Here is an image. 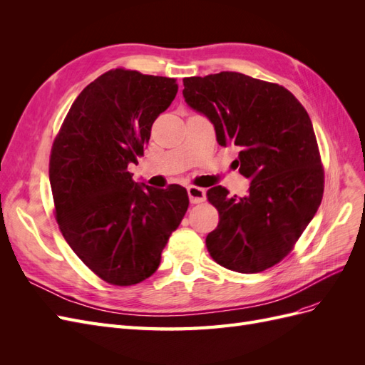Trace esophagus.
<instances>
[{
    "label": "esophagus",
    "instance_id": "obj_1",
    "mask_svg": "<svg viewBox=\"0 0 365 365\" xmlns=\"http://www.w3.org/2000/svg\"><path fill=\"white\" fill-rule=\"evenodd\" d=\"M189 197H190V202L192 204H200L205 201V189H201V187H196V185H190L189 189Z\"/></svg>",
    "mask_w": 365,
    "mask_h": 365
}]
</instances>
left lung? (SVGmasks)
Listing matches in <instances>:
<instances>
[{
    "mask_svg": "<svg viewBox=\"0 0 365 365\" xmlns=\"http://www.w3.org/2000/svg\"><path fill=\"white\" fill-rule=\"evenodd\" d=\"M187 105L212 121L220 146L239 149L233 161L248 178L244 197L222 185L207 192L219 224L205 245L227 269L254 274L288 256L315 216L324 172L312 121L286 88L235 71L185 77Z\"/></svg>",
    "mask_w": 365,
    "mask_h": 365,
    "instance_id": "8db88e82",
    "label": "left lung"
}]
</instances>
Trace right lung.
<instances>
[{
  "mask_svg": "<svg viewBox=\"0 0 365 365\" xmlns=\"http://www.w3.org/2000/svg\"><path fill=\"white\" fill-rule=\"evenodd\" d=\"M176 93L172 77L109 70L77 96L53 143L50 184L61 233L111 284L150 277L189 208L184 187L155 189L128 172Z\"/></svg>",
  "mask_w": 365,
  "mask_h": 365,
  "instance_id": "1",
  "label": "right lung"
}]
</instances>
